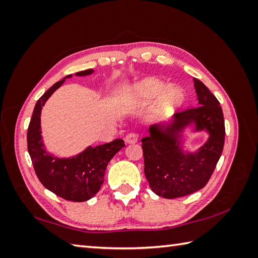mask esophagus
Returning a JSON list of instances; mask_svg holds the SVG:
<instances>
[{"instance_id": "34e87169", "label": "esophagus", "mask_w": 258, "mask_h": 258, "mask_svg": "<svg viewBox=\"0 0 258 258\" xmlns=\"http://www.w3.org/2000/svg\"><path fill=\"white\" fill-rule=\"evenodd\" d=\"M138 141H139V138H138V135H136L135 133H128L127 135L125 136V142L127 144H134Z\"/></svg>"}]
</instances>
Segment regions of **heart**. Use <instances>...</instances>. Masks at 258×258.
<instances>
[{"label":"heart","instance_id":"1","mask_svg":"<svg viewBox=\"0 0 258 258\" xmlns=\"http://www.w3.org/2000/svg\"><path fill=\"white\" fill-rule=\"evenodd\" d=\"M128 96L136 102H150L158 97V109L164 114L177 109L185 101L184 91L179 86H166L164 82L155 78L140 81L130 90Z\"/></svg>","mask_w":258,"mask_h":258}]
</instances>
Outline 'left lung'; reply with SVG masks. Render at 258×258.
<instances>
[{"instance_id": "8db88e82", "label": "left lung", "mask_w": 258, "mask_h": 258, "mask_svg": "<svg viewBox=\"0 0 258 258\" xmlns=\"http://www.w3.org/2000/svg\"><path fill=\"white\" fill-rule=\"evenodd\" d=\"M193 81L199 106L151 125L150 135L141 140L145 176L152 190L164 199L186 196L204 187L223 152L225 124L221 104L200 80ZM189 125L195 132L209 133L208 141L196 152L182 150L181 133Z\"/></svg>"}]
</instances>
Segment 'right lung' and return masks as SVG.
<instances>
[{
    "label": "right lung",
    "instance_id": "1",
    "mask_svg": "<svg viewBox=\"0 0 258 258\" xmlns=\"http://www.w3.org/2000/svg\"><path fill=\"white\" fill-rule=\"evenodd\" d=\"M93 72L94 70L90 69L75 75L86 76ZM70 78H72V74L56 82L35 104L27 130V151L36 176L45 188L67 201L85 202L100 190L108 162L125 144L123 140H114L111 143L86 147L80 154L68 158L54 156L45 150L41 135L42 107L48 97L64 83L65 79Z\"/></svg>",
    "mask_w": 258,
    "mask_h": 258
}]
</instances>
